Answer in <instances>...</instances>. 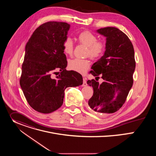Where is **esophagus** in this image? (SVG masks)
Returning <instances> with one entry per match:
<instances>
[{"label": "esophagus", "mask_w": 156, "mask_h": 156, "mask_svg": "<svg viewBox=\"0 0 156 156\" xmlns=\"http://www.w3.org/2000/svg\"><path fill=\"white\" fill-rule=\"evenodd\" d=\"M87 86V83H86V80L85 78H83V84L82 86Z\"/></svg>", "instance_id": "34e87169"}]
</instances>
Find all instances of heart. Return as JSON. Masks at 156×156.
<instances>
[{
    "label": "heart",
    "instance_id": "b5f03b06",
    "mask_svg": "<svg viewBox=\"0 0 156 156\" xmlns=\"http://www.w3.org/2000/svg\"><path fill=\"white\" fill-rule=\"evenodd\" d=\"M78 42L87 47L86 55L92 58H98L104 53L105 49V44L102 41H98L97 36L89 31H84L78 36ZM63 50L66 55H71L73 52L74 44L72 39L66 37L63 43ZM90 65V62L88 59L73 58L69 60V68L76 72L84 73Z\"/></svg>",
    "mask_w": 156,
    "mask_h": 156
}]
</instances>
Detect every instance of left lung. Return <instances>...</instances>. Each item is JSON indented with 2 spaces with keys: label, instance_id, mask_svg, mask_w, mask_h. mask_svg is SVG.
Listing matches in <instances>:
<instances>
[{
  "label": "left lung",
  "instance_id": "obj_1",
  "mask_svg": "<svg viewBox=\"0 0 156 156\" xmlns=\"http://www.w3.org/2000/svg\"><path fill=\"white\" fill-rule=\"evenodd\" d=\"M97 32L106 37L105 51L91 66L90 73L96 80L87 81L94 90L88 105L96 112L112 114L122 107L133 86L134 48L128 37L117 28H103ZM99 75L104 80L102 83L97 81Z\"/></svg>",
  "mask_w": 156,
  "mask_h": 156
}]
</instances>
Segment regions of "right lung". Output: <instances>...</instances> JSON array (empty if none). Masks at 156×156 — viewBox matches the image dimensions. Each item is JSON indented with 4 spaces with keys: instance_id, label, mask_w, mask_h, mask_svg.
Segmentation results:
<instances>
[{
    "instance_id": "obj_1",
    "label": "right lung",
    "mask_w": 156,
    "mask_h": 156,
    "mask_svg": "<svg viewBox=\"0 0 156 156\" xmlns=\"http://www.w3.org/2000/svg\"><path fill=\"white\" fill-rule=\"evenodd\" d=\"M70 28L65 22H47L27 43L20 84L27 102L38 112H54L62 106L66 87L83 84L79 73L65 69L67 61L62 43ZM57 70L60 74L54 78L52 74Z\"/></svg>"
}]
</instances>
